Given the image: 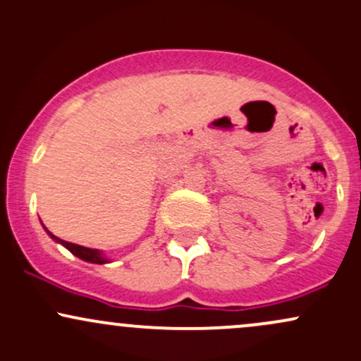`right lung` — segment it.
Masks as SVG:
<instances>
[{
    "label": "right lung",
    "mask_w": 361,
    "mask_h": 361,
    "mask_svg": "<svg viewBox=\"0 0 361 361\" xmlns=\"http://www.w3.org/2000/svg\"><path fill=\"white\" fill-rule=\"evenodd\" d=\"M46 228V226H44ZM46 232L49 237L52 238L54 242H58V244L64 245L68 250L73 254V256L80 257L82 261H87V262H92V264H107V262H111V259L105 257V254L102 250L99 249H90V247H83V245H76V244H71V242H66V240H61V238L56 237V235H52L49 230L46 228Z\"/></svg>",
    "instance_id": "obj_1"
}]
</instances>
